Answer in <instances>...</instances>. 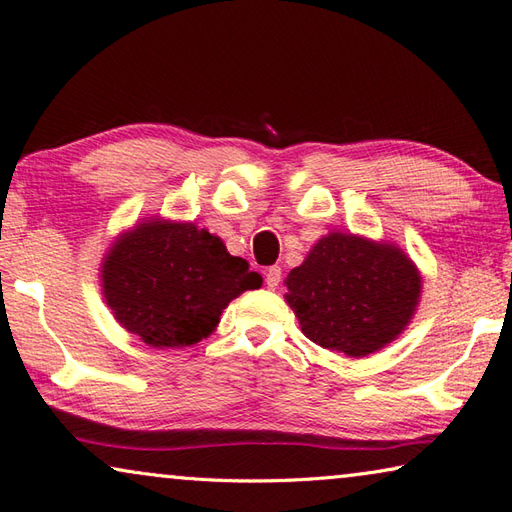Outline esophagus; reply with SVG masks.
Returning a JSON list of instances; mask_svg holds the SVG:
<instances>
[{
    "label": "esophagus",
    "mask_w": 512,
    "mask_h": 512,
    "mask_svg": "<svg viewBox=\"0 0 512 512\" xmlns=\"http://www.w3.org/2000/svg\"><path fill=\"white\" fill-rule=\"evenodd\" d=\"M264 275H266V286L270 290H275L279 286V281H281V268L279 266H270Z\"/></svg>",
    "instance_id": "esophagus-1"
}]
</instances>
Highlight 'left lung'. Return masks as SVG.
I'll use <instances>...</instances> for the list:
<instances>
[{"mask_svg": "<svg viewBox=\"0 0 512 512\" xmlns=\"http://www.w3.org/2000/svg\"><path fill=\"white\" fill-rule=\"evenodd\" d=\"M286 288L312 343L361 358L405 330L418 306L420 275L396 246L330 233L290 270Z\"/></svg>", "mask_w": 512, "mask_h": 512, "instance_id": "left-lung-1", "label": "left lung"}]
</instances>
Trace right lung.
I'll list each match as a JSON object with an SVG mask.
<instances>
[{
    "label": "right lung",
    "instance_id": "obj_1",
    "mask_svg": "<svg viewBox=\"0 0 512 512\" xmlns=\"http://www.w3.org/2000/svg\"><path fill=\"white\" fill-rule=\"evenodd\" d=\"M259 286L246 259L195 224H140L103 264V295L116 321L158 350L202 341L228 303Z\"/></svg>",
    "mask_w": 512,
    "mask_h": 512
}]
</instances>
